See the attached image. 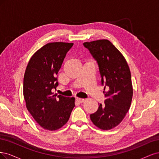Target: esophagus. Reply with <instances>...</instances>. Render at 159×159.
I'll list each match as a JSON object with an SVG mask.
<instances>
[{"label": "esophagus", "mask_w": 159, "mask_h": 159, "mask_svg": "<svg viewBox=\"0 0 159 159\" xmlns=\"http://www.w3.org/2000/svg\"><path fill=\"white\" fill-rule=\"evenodd\" d=\"M76 101L78 102L79 103H83L84 102V99L80 98H76Z\"/></svg>", "instance_id": "esophagus-1"}]
</instances>
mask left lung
I'll use <instances>...</instances> for the list:
<instances>
[{"mask_svg":"<svg viewBox=\"0 0 159 159\" xmlns=\"http://www.w3.org/2000/svg\"><path fill=\"white\" fill-rule=\"evenodd\" d=\"M83 45L96 60L102 84H105L104 104H99L98 110L90 114V120L99 129L110 130L120 124L130 108L133 86L129 67L124 55L109 40L99 39Z\"/></svg>","mask_w":159,"mask_h":159,"instance_id":"left-lung-1","label":"left lung"}]
</instances>
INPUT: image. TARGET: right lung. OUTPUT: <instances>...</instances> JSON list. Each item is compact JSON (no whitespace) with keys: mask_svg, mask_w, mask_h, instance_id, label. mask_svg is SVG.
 Here are the masks:
<instances>
[{"mask_svg":"<svg viewBox=\"0 0 159 159\" xmlns=\"http://www.w3.org/2000/svg\"><path fill=\"white\" fill-rule=\"evenodd\" d=\"M73 43L52 42L43 45L30 58L24 76L25 106L45 130L55 131L68 121L75 98L54 94L59 85L57 75Z\"/></svg>","mask_w":159,"mask_h":159,"instance_id":"right-lung-1","label":"right lung"}]
</instances>
